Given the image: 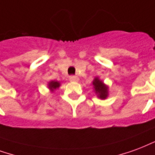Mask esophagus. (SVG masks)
<instances>
[{"instance_id":"34e87169","label":"esophagus","mask_w":155,"mask_h":155,"mask_svg":"<svg viewBox=\"0 0 155 155\" xmlns=\"http://www.w3.org/2000/svg\"><path fill=\"white\" fill-rule=\"evenodd\" d=\"M69 80L71 81L77 82V81H79V78H78L77 76H75V75H71V76L69 77Z\"/></svg>"}]
</instances>
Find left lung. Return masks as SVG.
<instances>
[{
  "label": "left lung",
  "mask_w": 155,
  "mask_h": 155,
  "mask_svg": "<svg viewBox=\"0 0 155 155\" xmlns=\"http://www.w3.org/2000/svg\"><path fill=\"white\" fill-rule=\"evenodd\" d=\"M93 85L94 89L95 94L98 98L101 99H105L108 96V87L104 84L102 81H100L98 77H95L93 81Z\"/></svg>",
  "instance_id": "1"
}]
</instances>
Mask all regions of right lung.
I'll return each instance as SVG.
<instances>
[{
    "instance_id": "1",
    "label": "right lung",
    "mask_w": 155,
    "mask_h": 155,
    "mask_svg": "<svg viewBox=\"0 0 155 155\" xmlns=\"http://www.w3.org/2000/svg\"><path fill=\"white\" fill-rule=\"evenodd\" d=\"M60 85V83H59L58 81H51L48 83V88L51 89V91H53L54 89H57V88H59Z\"/></svg>"
}]
</instances>
